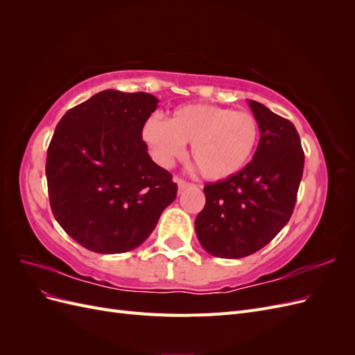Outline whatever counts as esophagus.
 I'll list each match as a JSON object with an SVG mask.
<instances>
[{
	"instance_id": "1",
	"label": "esophagus",
	"mask_w": 355,
	"mask_h": 355,
	"mask_svg": "<svg viewBox=\"0 0 355 355\" xmlns=\"http://www.w3.org/2000/svg\"><path fill=\"white\" fill-rule=\"evenodd\" d=\"M175 182L178 184L179 192H180V191H184V189H187L188 187H191L189 182H187V180H184V179H180V178H176V179H175Z\"/></svg>"
}]
</instances>
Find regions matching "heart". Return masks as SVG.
<instances>
[{"instance_id": "heart-1", "label": "heart", "mask_w": 355, "mask_h": 355, "mask_svg": "<svg viewBox=\"0 0 355 355\" xmlns=\"http://www.w3.org/2000/svg\"><path fill=\"white\" fill-rule=\"evenodd\" d=\"M142 139L159 166L170 167L191 144L202 178L225 180L247 166L259 141V123L249 112L207 103H188L171 111L168 120L149 116Z\"/></svg>"}]
</instances>
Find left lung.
Wrapping results in <instances>:
<instances>
[{
  "label": "left lung",
  "mask_w": 355,
  "mask_h": 355,
  "mask_svg": "<svg viewBox=\"0 0 355 355\" xmlns=\"http://www.w3.org/2000/svg\"><path fill=\"white\" fill-rule=\"evenodd\" d=\"M261 139L240 173L204 187L206 204L196 232L207 253L239 259L270 243L292 216L305 154L295 125L265 105L249 101Z\"/></svg>",
  "instance_id": "1"
}]
</instances>
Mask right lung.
<instances>
[{
    "label": "right lung",
    "instance_id": "add662e5",
    "mask_svg": "<svg viewBox=\"0 0 355 355\" xmlns=\"http://www.w3.org/2000/svg\"><path fill=\"white\" fill-rule=\"evenodd\" d=\"M157 103L144 92L103 90L56 125L46 161L50 207L87 250L136 249L176 198L178 185L149 157L141 135Z\"/></svg>",
    "mask_w": 355,
    "mask_h": 355
}]
</instances>
